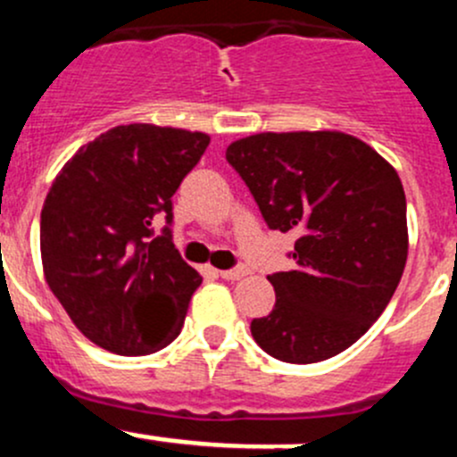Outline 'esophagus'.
I'll return each mask as SVG.
<instances>
[{"label":"esophagus","instance_id":"34e87169","mask_svg":"<svg viewBox=\"0 0 457 457\" xmlns=\"http://www.w3.org/2000/svg\"><path fill=\"white\" fill-rule=\"evenodd\" d=\"M220 277L225 278V281H238V278L247 277L250 274V270L247 268H234V270H220Z\"/></svg>","mask_w":457,"mask_h":457}]
</instances>
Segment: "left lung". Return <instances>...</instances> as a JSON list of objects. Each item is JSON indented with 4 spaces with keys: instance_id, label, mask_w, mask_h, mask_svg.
I'll return each mask as SVG.
<instances>
[{
    "instance_id": "8db88e82",
    "label": "left lung",
    "mask_w": 457,
    "mask_h": 457,
    "mask_svg": "<svg viewBox=\"0 0 457 457\" xmlns=\"http://www.w3.org/2000/svg\"><path fill=\"white\" fill-rule=\"evenodd\" d=\"M225 158L268 228L296 234L295 268L268 277L277 301L250 323L254 341L287 364L351 348L384 312L409 256L395 167L341 131H265L234 140Z\"/></svg>"
}]
</instances>
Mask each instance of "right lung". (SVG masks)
<instances>
[{
	"label": "right lung",
	"mask_w": 457,
	"mask_h": 457,
	"mask_svg": "<svg viewBox=\"0 0 457 457\" xmlns=\"http://www.w3.org/2000/svg\"><path fill=\"white\" fill-rule=\"evenodd\" d=\"M210 145L203 131L120 125L78 149L39 220L44 278L71 321L116 355H149L179 337L201 274L152 220Z\"/></svg>",
	"instance_id": "1"
}]
</instances>
